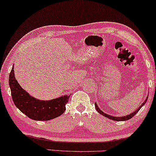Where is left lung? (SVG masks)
<instances>
[{
  "mask_svg": "<svg viewBox=\"0 0 156 156\" xmlns=\"http://www.w3.org/2000/svg\"><path fill=\"white\" fill-rule=\"evenodd\" d=\"M147 98H148V97L146 98V100H145V101H144V103H143L142 104H141V105H140V106L139 107V108H137L136 110L135 111V112H133V113H131V114H129V115L125 116V117H114V116H112V115H108V114H105L104 112H102L101 109L99 108V107L98 106V105H97V103H95V108H96V110L98 111V112H99L100 114H102V115H103V116H104V117L108 118V119H112V120H114V121H125V120H128V119H131V118L133 117L134 115H136V113H137L138 112H139V110H140L141 107H142L143 105L145 104L147 101Z\"/></svg>",
  "mask_w": 156,
  "mask_h": 156,
  "instance_id": "1",
  "label": "left lung"
}]
</instances>
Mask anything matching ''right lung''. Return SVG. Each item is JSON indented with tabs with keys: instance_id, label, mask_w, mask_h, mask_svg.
I'll use <instances>...</instances> for the list:
<instances>
[{
	"instance_id": "obj_1",
	"label": "right lung",
	"mask_w": 156,
	"mask_h": 156,
	"mask_svg": "<svg viewBox=\"0 0 156 156\" xmlns=\"http://www.w3.org/2000/svg\"><path fill=\"white\" fill-rule=\"evenodd\" d=\"M14 65L9 74V84L12 100L17 108L30 119L46 121L59 117L65 112L70 95L59 97L51 101H41L34 98L23 89L15 78Z\"/></svg>"
}]
</instances>
